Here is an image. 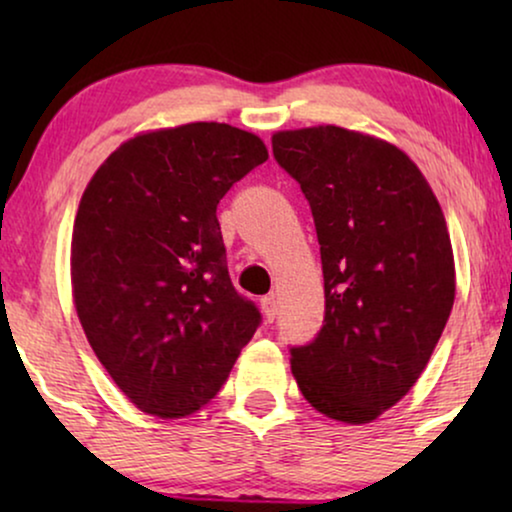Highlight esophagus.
I'll return each mask as SVG.
<instances>
[{
	"mask_svg": "<svg viewBox=\"0 0 512 512\" xmlns=\"http://www.w3.org/2000/svg\"><path fill=\"white\" fill-rule=\"evenodd\" d=\"M261 310H263V317H265V321H275V317H277V300H275V296H265V298H261Z\"/></svg>",
	"mask_w": 512,
	"mask_h": 512,
	"instance_id": "1",
	"label": "esophagus"
}]
</instances>
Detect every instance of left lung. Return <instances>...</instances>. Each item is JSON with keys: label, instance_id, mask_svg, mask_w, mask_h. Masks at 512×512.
Here are the masks:
<instances>
[{"label": "left lung", "instance_id": "left-lung-1", "mask_svg": "<svg viewBox=\"0 0 512 512\" xmlns=\"http://www.w3.org/2000/svg\"><path fill=\"white\" fill-rule=\"evenodd\" d=\"M277 163L312 207L326 317L291 349L305 401L368 424L424 373L457 291L443 209L419 167L380 137L314 125L272 135Z\"/></svg>", "mask_w": 512, "mask_h": 512}]
</instances>
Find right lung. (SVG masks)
Here are the masks:
<instances>
[{
    "label": "right lung",
    "instance_id": "add662e5",
    "mask_svg": "<svg viewBox=\"0 0 512 512\" xmlns=\"http://www.w3.org/2000/svg\"><path fill=\"white\" fill-rule=\"evenodd\" d=\"M268 160L228 123L139 132L97 167L72 230V298L116 387L179 419L226 384L261 314L235 291L216 205Z\"/></svg>",
    "mask_w": 512,
    "mask_h": 512
}]
</instances>
